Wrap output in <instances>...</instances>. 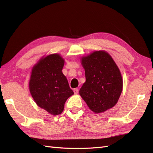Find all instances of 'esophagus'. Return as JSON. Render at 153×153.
I'll return each mask as SVG.
<instances>
[{"mask_svg": "<svg viewBox=\"0 0 153 153\" xmlns=\"http://www.w3.org/2000/svg\"><path fill=\"white\" fill-rule=\"evenodd\" d=\"M74 92L75 94H77L78 92H79V89L78 88H74Z\"/></svg>", "mask_w": 153, "mask_h": 153, "instance_id": "obj_1", "label": "esophagus"}]
</instances>
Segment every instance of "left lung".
I'll return each mask as SVG.
<instances>
[{
  "label": "left lung",
  "mask_w": 153,
  "mask_h": 153,
  "mask_svg": "<svg viewBox=\"0 0 153 153\" xmlns=\"http://www.w3.org/2000/svg\"><path fill=\"white\" fill-rule=\"evenodd\" d=\"M86 81L79 94L95 113L106 111L117 103L123 91L121 73L114 60L104 51H94L81 58Z\"/></svg>",
  "instance_id": "left-lung-1"
}]
</instances>
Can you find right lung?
<instances>
[{"label": "right lung", "mask_w": 153, "mask_h": 153, "mask_svg": "<svg viewBox=\"0 0 153 153\" xmlns=\"http://www.w3.org/2000/svg\"><path fill=\"white\" fill-rule=\"evenodd\" d=\"M65 60L58 54L42 58L32 69L29 90L37 105L52 115L63 111L65 102L74 94L62 72Z\"/></svg>", "instance_id": "1"}]
</instances>
